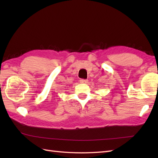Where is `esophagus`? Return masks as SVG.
<instances>
[{
	"mask_svg": "<svg viewBox=\"0 0 158 158\" xmlns=\"http://www.w3.org/2000/svg\"><path fill=\"white\" fill-rule=\"evenodd\" d=\"M79 81L81 83H87L88 81L87 79H80Z\"/></svg>",
	"mask_w": 158,
	"mask_h": 158,
	"instance_id": "obj_1",
	"label": "esophagus"
}]
</instances>
